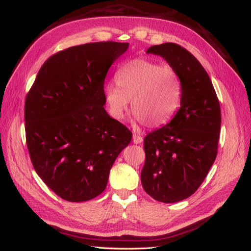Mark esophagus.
Segmentation results:
<instances>
[{"mask_svg": "<svg viewBox=\"0 0 251 251\" xmlns=\"http://www.w3.org/2000/svg\"><path fill=\"white\" fill-rule=\"evenodd\" d=\"M142 141H143V139L141 136L136 135V134H134V136H132V142H134L135 145H140Z\"/></svg>", "mask_w": 251, "mask_h": 251, "instance_id": "1", "label": "esophagus"}]
</instances>
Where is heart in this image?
Masks as SVG:
<instances>
[{
  "instance_id": "obj_1",
  "label": "heart",
  "mask_w": 251,
  "mask_h": 251,
  "mask_svg": "<svg viewBox=\"0 0 251 251\" xmlns=\"http://www.w3.org/2000/svg\"><path fill=\"white\" fill-rule=\"evenodd\" d=\"M115 85L105 87V102L110 114L124 119L131 110L135 121L150 128L166 125L179 109L181 82L175 69L143 58L132 59L115 73Z\"/></svg>"
}]
</instances>
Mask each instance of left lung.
I'll list each match as a JSON object with an SVG mask.
<instances>
[{"instance_id":"left-lung-1","label":"left lung","mask_w":251,"mask_h":251,"mask_svg":"<svg viewBox=\"0 0 251 251\" xmlns=\"http://www.w3.org/2000/svg\"><path fill=\"white\" fill-rule=\"evenodd\" d=\"M147 54L163 57L181 82L180 109L168 124L148 134L141 183L162 202L188 199L214 164L221 129L219 100L206 70L183 47L154 45Z\"/></svg>"}]
</instances>
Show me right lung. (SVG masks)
I'll return each instance as SVG.
<instances>
[{
    "label": "right lung",
    "instance_id": "add662e5",
    "mask_svg": "<svg viewBox=\"0 0 251 251\" xmlns=\"http://www.w3.org/2000/svg\"><path fill=\"white\" fill-rule=\"evenodd\" d=\"M128 43L73 46L49 58L25 98V138L46 185L68 201L102 193L131 131L106 113L104 79Z\"/></svg>",
    "mask_w": 251,
    "mask_h": 251
}]
</instances>
